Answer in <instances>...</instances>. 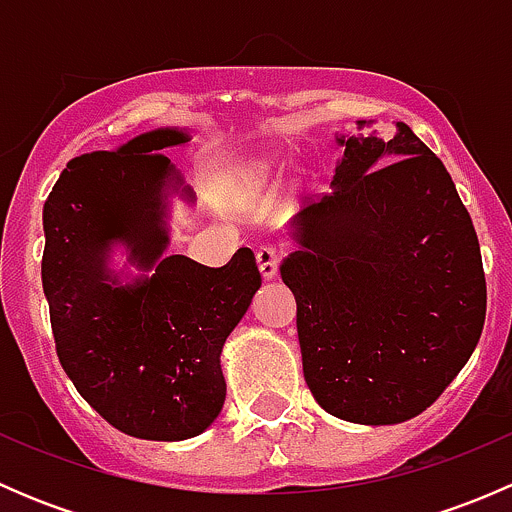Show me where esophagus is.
Returning <instances> with one entry per match:
<instances>
[{"mask_svg":"<svg viewBox=\"0 0 512 512\" xmlns=\"http://www.w3.org/2000/svg\"><path fill=\"white\" fill-rule=\"evenodd\" d=\"M280 262H282V255L277 247L262 245L260 250H257V265H260V272L265 280H270V277L277 275V270H280Z\"/></svg>","mask_w":512,"mask_h":512,"instance_id":"34e87169","label":"esophagus"}]
</instances>
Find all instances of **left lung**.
I'll return each mask as SVG.
<instances>
[{"instance_id": "1", "label": "left lung", "mask_w": 512, "mask_h": 512, "mask_svg": "<svg viewBox=\"0 0 512 512\" xmlns=\"http://www.w3.org/2000/svg\"><path fill=\"white\" fill-rule=\"evenodd\" d=\"M396 128L391 141L339 138L332 190L299 213L304 250L282 265L309 391L327 414L369 426L409 421L446 391L488 299L476 227L446 165Z\"/></svg>"}]
</instances>
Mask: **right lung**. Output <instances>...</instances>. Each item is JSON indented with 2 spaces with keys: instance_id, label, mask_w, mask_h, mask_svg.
Returning <instances> with one entry per match:
<instances>
[{
  "instance_id": "right-lung-1",
  "label": "right lung",
  "mask_w": 512,
  "mask_h": 512,
  "mask_svg": "<svg viewBox=\"0 0 512 512\" xmlns=\"http://www.w3.org/2000/svg\"><path fill=\"white\" fill-rule=\"evenodd\" d=\"M188 141L158 128L116 151L66 163L44 203L41 285L56 356L76 391L118 431L146 441L198 436L225 404L220 352L262 285L240 247L223 267L165 257L163 148ZM126 241L153 276L118 288L107 247Z\"/></svg>"
}]
</instances>
